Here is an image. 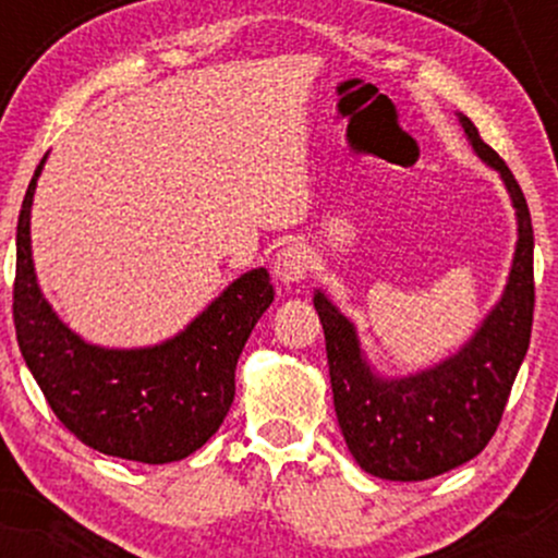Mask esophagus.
Segmentation results:
<instances>
[{
  "label": "esophagus",
  "instance_id": "obj_1",
  "mask_svg": "<svg viewBox=\"0 0 558 558\" xmlns=\"http://www.w3.org/2000/svg\"><path fill=\"white\" fill-rule=\"evenodd\" d=\"M310 265H312L310 248H306L304 243L293 241V243H286V246L275 254L272 275H275V280H280L283 286H291V283H299V280L306 278Z\"/></svg>",
  "mask_w": 558,
  "mask_h": 558
}]
</instances>
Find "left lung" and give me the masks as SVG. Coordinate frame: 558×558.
Instances as JSON below:
<instances>
[{"label": "left lung", "instance_id": "obj_1", "mask_svg": "<svg viewBox=\"0 0 558 558\" xmlns=\"http://www.w3.org/2000/svg\"><path fill=\"white\" fill-rule=\"evenodd\" d=\"M472 149L498 170L517 209V252L504 296L453 356L409 377H380L360 349L356 328L315 293L325 330L332 403L351 457L369 475L417 483L475 459L498 430L533 330V220L506 162L459 114Z\"/></svg>", "mask_w": 558, "mask_h": 558}]
</instances>
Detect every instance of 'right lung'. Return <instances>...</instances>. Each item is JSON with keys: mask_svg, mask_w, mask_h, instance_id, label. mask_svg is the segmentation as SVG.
I'll use <instances>...</instances> for the list:
<instances>
[{"mask_svg": "<svg viewBox=\"0 0 558 558\" xmlns=\"http://www.w3.org/2000/svg\"><path fill=\"white\" fill-rule=\"evenodd\" d=\"M47 159V157H44ZM17 217L12 317L17 345L57 420L107 457L168 464L202 448L235 396V364L275 291L265 267L241 275L183 332L149 349H101L54 315L31 259V204Z\"/></svg>", "mask_w": 558, "mask_h": 558, "instance_id": "obj_1", "label": "right lung"}]
</instances>
